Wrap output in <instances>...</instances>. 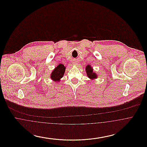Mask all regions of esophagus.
<instances>
[{"instance_id": "esophagus-1", "label": "esophagus", "mask_w": 147, "mask_h": 147, "mask_svg": "<svg viewBox=\"0 0 147 147\" xmlns=\"http://www.w3.org/2000/svg\"><path fill=\"white\" fill-rule=\"evenodd\" d=\"M74 64H75V65H77V63H74Z\"/></svg>"}]
</instances>
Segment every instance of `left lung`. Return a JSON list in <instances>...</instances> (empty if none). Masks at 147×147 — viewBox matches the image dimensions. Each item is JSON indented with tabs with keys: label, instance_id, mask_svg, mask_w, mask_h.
Returning a JSON list of instances; mask_svg holds the SVG:
<instances>
[{
	"label": "left lung",
	"instance_id": "left-lung-1",
	"mask_svg": "<svg viewBox=\"0 0 147 147\" xmlns=\"http://www.w3.org/2000/svg\"><path fill=\"white\" fill-rule=\"evenodd\" d=\"M86 71L87 76L90 79H95L97 78V76L95 73H93V69H92L90 65H88L86 67Z\"/></svg>",
	"mask_w": 147,
	"mask_h": 147
}]
</instances>
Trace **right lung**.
Returning <instances> with one entry per match:
<instances>
[{
	"label": "right lung",
	"mask_w": 147,
	"mask_h": 147,
	"mask_svg": "<svg viewBox=\"0 0 147 147\" xmlns=\"http://www.w3.org/2000/svg\"><path fill=\"white\" fill-rule=\"evenodd\" d=\"M65 67L64 65L60 64H59L54 70L52 71L51 78L55 81H59V79L62 78L65 71Z\"/></svg>",
	"instance_id": "obj_1"
}]
</instances>
